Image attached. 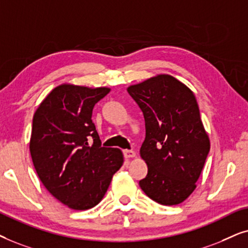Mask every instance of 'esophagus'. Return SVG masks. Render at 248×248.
Listing matches in <instances>:
<instances>
[{
	"label": "esophagus",
	"instance_id": "obj_1",
	"mask_svg": "<svg viewBox=\"0 0 248 248\" xmlns=\"http://www.w3.org/2000/svg\"><path fill=\"white\" fill-rule=\"evenodd\" d=\"M124 157H126V158H133V157L136 156V152L126 150V151H124Z\"/></svg>",
	"mask_w": 248,
	"mask_h": 248
}]
</instances>
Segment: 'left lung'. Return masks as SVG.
I'll return each mask as SVG.
<instances>
[{
  "mask_svg": "<svg viewBox=\"0 0 248 248\" xmlns=\"http://www.w3.org/2000/svg\"><path fill=\"white\" fill-rule=\"evenodd\" d=\"M143 111L146 137L140 156L147 176L140 186L162 205L183 203L195 190L210 152L196 97L170 75H157L127 88Z\"/></svg>",
  "mask_w": 248,
  "mask_h": 248,
  "instance_id": "left-lung-1",
  "label": "left lung"
}]
</instances>
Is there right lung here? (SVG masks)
Wrapping results in <instances>:
<instances>
[{
	"mask_svg": "<svg viewBox=\"0 0 248 248\" xmlns=\"http://www.w3.org/2000/svg\"><path fill=\"white\" fill-rule=\"evenodd\" d=\"M111 90L62 84L32 119L29 150L42 184L72 210L97 205L124 163L119 148L102 147L92 121L94 105Z\"/></svg>",
	"mask_w": 248,
	"mask_h": 248,
	"instance_id": "add662e5",
	"label": "right lung"
}]
</instances>
